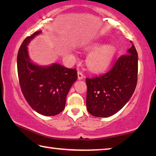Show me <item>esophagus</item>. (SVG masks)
<instances>
[{
	"mask_svg": "<svg viewBox=\"0 0 156 156\" xmlns=\"http://www.w3.org/2000/svg\"><path fill=\"white\" fill-rule=\"evenodd\" d=\"M84 78V75L83 73L80 71H78V80H82V79H83Z\"/></svg>",
	"mask_w": 156,
	"mask_h": 156,
	"instance_id": "esophagus-1",
	"label": "esophagus"
}]
</instances>
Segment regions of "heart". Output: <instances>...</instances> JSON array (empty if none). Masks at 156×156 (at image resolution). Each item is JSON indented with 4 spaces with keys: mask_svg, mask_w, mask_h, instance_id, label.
Returning a JSON list of instances; mask_svg holds the SVG:
<instances>
[{
    "mask_svg": "<svg viewBox=\"0 0 156 156\" xmlns=\"http://www.w3.org/2000/svg\"><path fill=\"white\" fill-rule=\"evenodd\" d=\"M94 43L87 47L89 50H94L87 58V65L91 70L96 72H104L109 67L115 55V48L111 44Z\"/></svg>",
    "mask_w": 156,
    "mask_h": 156,
    "instance_id": "b5f03b06",
    "label": "heart"
}]
</instances>
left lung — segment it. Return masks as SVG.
I'll return each instance as SVG.
<instances>
[{
	"instance_id": "left-lung-1",
	"label": "left lung",
	"mask_w": 156,
	"mask_h": 156,
	"mask_svg": "<svg viewBox=\"0 0 156 156\" xmlns=\"http://www.w3.org/2000/svg\"><path fill=\"white\" fill-rule=\"evenodd\" d=\"M138 61V53L132 44L127 54L120 56L109 72L93 78H86V104L90 114L108 117L125 106L135 91Z\"/></svg>"
}]
</instances>
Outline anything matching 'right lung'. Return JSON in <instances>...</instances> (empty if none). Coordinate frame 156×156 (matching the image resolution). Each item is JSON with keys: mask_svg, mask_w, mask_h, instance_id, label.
Instances as JSON below:
<instances>
[{"mask_svg": "<svg viewBox=\"0 0 156 156\" xmlns=\"http://www.w3.org/2000/svg\"><path fill=\"white\" fill-rule=\"evenodd\" d=\"M36 31L26 38L18 52L17 69L21 91L28 104L36 112L46 116L60 113L65 107L66 98L78 78L76 69H68L60 64L43 67L31 62L27 45Z\"/></svg>", "mask_w": 156, "mask_h": 156, "instance_id": "add662e5", "label": "right lung"}]
</instances>
